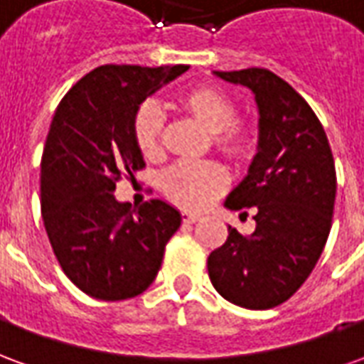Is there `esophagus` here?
<instances>
[{"instance_id": "obj_1", "label": "esophagus", "mask_w": 364, "mask_h": 364, "mask_svg": "<svg viewBox=\"0 0 364 364\" xmlns=\"http://www.w3.org/2000/svg\"><path fill=\"white\" fill-rule=\"evenodd\" d=\"M181 218L185 224H195V222H197L200 216H198V214H193V213H183Z\"/></svg>"}]
</instances>
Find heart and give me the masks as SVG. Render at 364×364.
Masks as SVG:
<instances>
[{
    "mask_svg": "<svg viewBox=\"0 0 364 364\" xmlns=\"http://www.w3.org/2000/svg\"><path fill=\"white\" fill-rule=\"evenodd\" d=\"M181 107L214 134V146L230 159L250 158L253 151L252 128L236 122L237 109L228 93L213 85H198L183 93ZM164 114L156 103H144L134 114L132 134L146 158H156L161 150ZM228 175L214 161H179L169 167L161 185L166 195L183 208H205L220 195Z\"/></svg>",
    "mask_w": 364,
    "mask_h": 364,
    "instance_id": "heart-1",
    "label": "heart"
}]
</instances>
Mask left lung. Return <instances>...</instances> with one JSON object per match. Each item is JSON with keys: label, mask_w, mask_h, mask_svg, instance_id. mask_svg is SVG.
<instances>
[{"label": "left lung", "mask_w": 364, "mask_h": 364, "mask_svg": "<svg viewBox=\"0 0 364 364\" xmlns=\"http://www.w3.org/2000/svg\"><path fill=\"white\" fill-rule=\"evenodd\" d=\"M252 90L259 112L257 154L230 193V210L255 208V230L208 255L218 294L250 310H267L296 292L320 259L336 205V166L323 127L296 91L265 68L214 72ZM245 214V213H244Z\"/></svg>", "instance_id": "left-lung-1"}]
</instances>
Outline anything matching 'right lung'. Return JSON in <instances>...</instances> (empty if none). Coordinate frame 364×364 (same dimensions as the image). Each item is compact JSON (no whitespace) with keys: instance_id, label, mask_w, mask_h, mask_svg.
I'll return each mask as SVG.
<instances>
[{"instance_id":"obj_1","label":"right lung","mask_w":364,"mask_h":364,"mask_svg":"<svg viewBox=\"0 0 364 364\" xmlns=\"http://www.w3.org/2000/svg\"><path fill=\"white\" fill-rule=\"evenodd\" d=\"M189 66H107L83 75L60 101L41 161V210L60 267L99 300L150 287L181 214L151 198L132 210L114 198L122 175L144 164L132 122L140 105Z\"/></svg>"}]
</instances>
